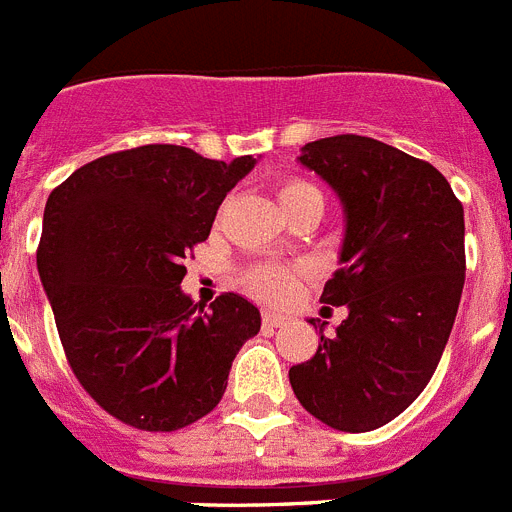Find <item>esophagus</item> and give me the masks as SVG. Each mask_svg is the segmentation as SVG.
<instances>
[{
  "mask_svg": "<svg viewBox=\"0 0 512 512\" xmlns=\"http://www.w3.org/2000/svg\"><path fill=\"white\" fill-rule=\"evenodd\" d=\"M261 321H264L266 329H277V326L287 323V316H282L277 310H264V313H261Z\"/></svg>",
  "mask_w": 512,
  "mask_h": 512,
  "instance_id": "obj_1",
  "label": "esophagus"
}]
</instances>
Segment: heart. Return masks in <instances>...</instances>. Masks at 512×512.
Masks as SVG:
<instances>
[{"mask_svg":"<svg viewBox=\"0 0 512 512\" xmlns=\"http://www.w3.org/2000/svg\"><path fill=\"white\" fill-rule=\"evenodd\" d=\"M277 199L282 204V212L290 207H295L298 202L305 199H321V191L308 181H300V178H287L277 186ZM300 272L292 269V266L282 264H259L251 266L246 274H243V287H246L251 295L261 300H287L298 287Z\"/></svg>","mask_w":512,"mask_h":512,"instance_id":"b5f03b06","label":"heart"}]
</instances>
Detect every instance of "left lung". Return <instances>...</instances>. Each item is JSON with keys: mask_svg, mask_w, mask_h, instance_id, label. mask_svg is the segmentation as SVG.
I'll return each instance as SVG.
<instances>
[{"mask_svg": "<svg viewBox=\"0 0 512 512\" xmlns=\"http://www.w3.org/2000/svg\"><path fill=\"white\" fill-rule=\"evenodd\" d=\"M316 170L347 212L342 269L321 303L347 305L336 334L292 365L300 404L323 425L368 432L399 417L438 368L466 277L464 207L438 168L357 134L308 142Z\"/></svg>", "mask_w": 512, "mask_h": 512, "instance_id": "obj_1", "label": "left lung"}]
</instances>
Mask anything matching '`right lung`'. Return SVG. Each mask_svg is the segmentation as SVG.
<instances>
[{
    "mask_svg": "<svg viewBox=\"0 0 512 512\" xmlns=\"http://www.w3.org/2000/svg\"><path fill=\"white\" fill-rule=\"evenodd\" d=\"M253 163L144 144L82 165L48 196L36 256L61 347L80 386L124 425H194L259 334V308L235 292L209 308L181 292L183 259Z\"/></svg>",
    "mask_w": 512,
    "mask_h": 512,
    "instance_id": "1",
    "label": "right lung"
}]
</instances>
